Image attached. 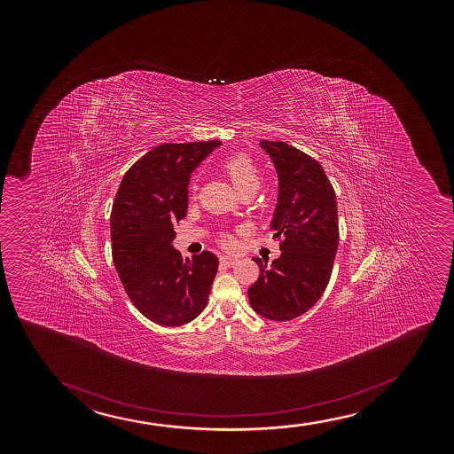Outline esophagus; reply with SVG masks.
Instances as JSON below:
<instances>
[{"mask_svg":"<svg viewBox=\"0 0 454 454\" xmlns=\"http://www.w3.org/2000/svg\"><path fill=\"white\" fill-rule=\"evenodd\" d=\"M219 262H221V265L224 266H233L238 263V259L236 257H233V255H221V259H219Z\"/></svg>","mask_w":454,"mask_h":454,"instance_id":"1","label":"esophagus"}]
</instances>
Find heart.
<instances>
[{"instance_id": "1", "label": "heart", "mask_w": 454, "mask_h": 454, "mask_svg": "<svg viewBox=\"0 0 454 454\" xmlns=\"http://www.w3.org/2000/svg\"><path fill=\"white\" fill-rule=\"evenodd\" d=\"M223 171L230 178L231 184L235 186L238 192H254L261 188L262 174L255 163L250 157L244 154L230 157L229 160L223 165ZM225 246H231L233 240L225 239Z\"/></svg>"}]
</instances>
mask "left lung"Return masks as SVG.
<instances>
[{
	"mask_svg": "<svg viewBox=\"0 0 454 454\" xmlns=\"http://www.w3.org/2000/svg\"><path fill=\"white\" fill-rule=\"evenodd\" d=\"M278 178L271 219L282 238L278 259L253 261L261 276L248 289L251 308L263 318L287 321L308 312L327 287L338 251V204L333 186L313 157L286 142L261 141Z\"/></svg>",
	"mask_w": 454,
	"mask_h": 454,
	"instance_id": "8db88e82",
	"label": "left lung"
}]
</instances>
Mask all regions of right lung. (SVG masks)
<instances>
[{
	"label": "right lung",
	"instance_id": "right-lung-1",
	"mask_svg": "<svg viewBox=\"0 0 454 454\" xmlns=\"http://www.w3.org/2000/svg\"><path fill=\"white\" fill-rule=\"evenodd\" d=\"M221 141L162 144L125 172L110 215L112 255L125 292L153 323L177 327L203 312L218 257L183 261L172 246L188 212L191 174Z\"/></svg>",
	"mask_w": 454,
	"mask_h": 454
}]
</instances>
